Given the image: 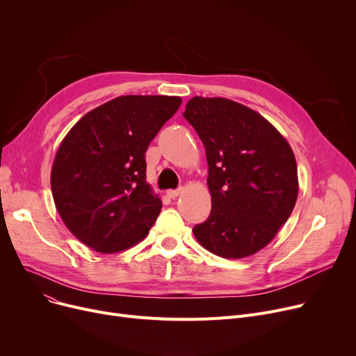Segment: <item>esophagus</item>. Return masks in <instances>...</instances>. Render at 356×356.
I'll return each instance as SVG.
<instances>
[{"label": "esophagus", "instance_id": "34e87169", "mask_svg": "<svg viewBox=\"0 0 356 356\" xmlns=\"http://www.w3.org/2000/svg\"><path fill=\"white\" fill-rule=\"evenodd\" d=\"M183 193V189L179 188V189H172V191H167V196L172 197V199H176L179 195Z\"/></svg>", "mask_w": 356, "mask_h": 356}]
</instances>
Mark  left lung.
<instances>
[{"mask_svg": "<svg viewBox=\"0 0 356 356\" xmlns=\"http://www.w3.org/2000/svg\"><path fill=\"white\" fill-rule=\"evenodd\" d=\"M183 117L196 129L209 165V218L193 228L223 258L263 250L291 215L297 164L286 138L258 112L225 98H192Z\"/></svg>", "mask_w": 356, "mask_h": 356, "instance_id": "obj_1", "label": "left lung"}]
</instances>
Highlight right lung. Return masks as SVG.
Returning a JSON list of instances; mask_svg holds the SVG:
<instances>
[{"instance_id":"obj_1","label":"right lung","mask_w":356,"mask_h":356,"mask_svg":"<svg viewBox=\"0 0 356 356\" xmlns=\"http://www.w3.org/2000/svg\"><path fill=\"white\" fill-rule=\"evenodd\" d=\"M181 104L179 97L127 95L88 112L63 138L51 167L62 220L97 252L144 239L161 211L145 181V152Z\"/></svg>"}]
</instances>
